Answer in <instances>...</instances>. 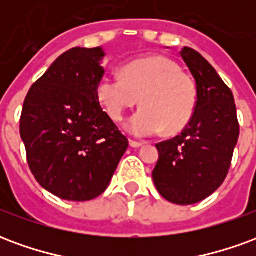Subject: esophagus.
Here are the masks:
<instances>
[{
    "mask_svg": "<svg viewBox=\"0 0 256 256\" xmlns=\"http://www.w3.org/2000/svg\"><path fill=\"white\" fill-rule=\"evenodd\" d=\"M128 144H130V146H132V148H141V146L144 145V142H141V141H134V140H130V141H128Z\"/></svg>",
    "mask_w": 256,
    "mask_h": 256,
    "instance_id": "34e87169",
    "label": "esophagus"
}]
</instances>
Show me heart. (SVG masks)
<instances>
[{"label": "heart", "mask_w": 256, "mask_h": 256, "mask_svg": "<svg viewBox=\"0 0 256 256\" xmlns=\"http://www.w3.org/2000/svg\"><path fill=\"white\" fill-rule=\"evenodd\" d=\"M97 100L114 120L140 102L142 108L124 123L137 137L181 132L192 119L196 108V86L176 62L164 56H150L128 63L123 75L104 74L96 86Z\"/></svg>", "instance_id": "1"}]
</instances>
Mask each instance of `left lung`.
Returning a JSON list of instances; mask_svg holds the SVG:
<instances>
[{
	"mask_svg": "<svg viewBox=\"0 0 256 256\" xmlns=\"http://www.w3.org/2000/svg\"><path fill=\"white\" fill-rule=\"evenodd\" d=\"M180 53L196 80V108L182 133L156 144L159 160L152 178L166 200L188 206L225 181L240 128L233 93L214 67L192 48Z\"/></svg>",
	"mask_w": 256,
	"mask_h": 256,
	"instance_id": "obj_1",
	"label": "left lung"
}]
</instances>
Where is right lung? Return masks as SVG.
Here are the masks:
<instances>
[{"mask_svg":"<svg viewBox=\"0 0 256 256\" xmlns=\"http://www.w3.org/2000/svg\"><path fill=\"white\" fill-rule=\"evenodd\" d=\"M104 58L101 46L64 52L31 86L23 104L20 136L31 172L63 200L100 196L128 146L96 96Z\"/></svg>","mask_w":256,"mask_h":256,"instance_id":"1","label":"right lung"}]
</instances>
